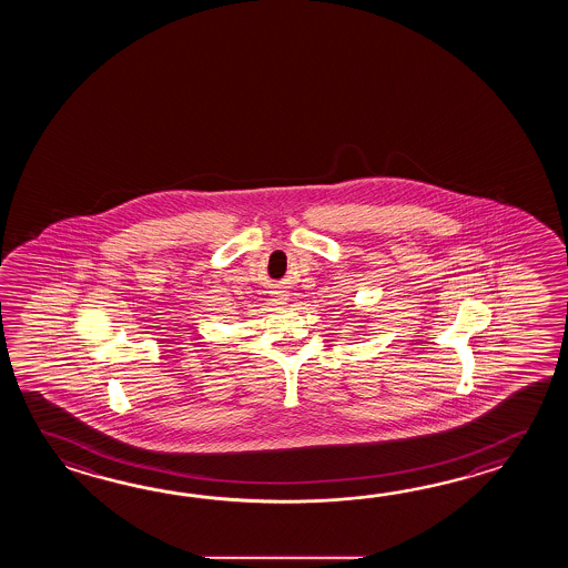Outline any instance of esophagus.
Here are the masks:
<instances>
[{"mask_svg": "<svg viewBox=\"0 0 568 568\" xmlns=\"http://www.w3.org/2000/svg\"><path fill=\"white\" fill-rule=\"evenodd\" d=\"M278 301L280 302L284 301V296H280Z\"/></svg>", "mask_w": 568, "mask_h": 568, "instance_id": "esophagus-1", "label": "esophagus"}]
</instances>
